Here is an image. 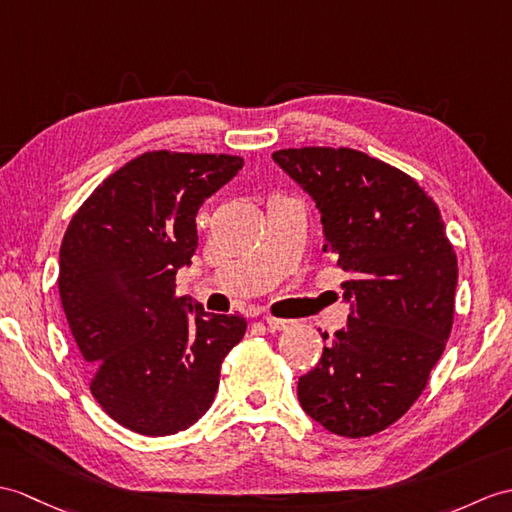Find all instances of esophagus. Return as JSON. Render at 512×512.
<instances>
[{
  "label": "esophagus",
  "instance_id": "1",
  "mask_svg": "<svg viewBox=\"0 0 512 512\" xmlns=\"http://www.w3.org/2000/svg\"><path fill=\"white\" fill-rule=\"evenodd\" d=\"M266 325H268L272 331H283V329L290 327V320H281V318L266 316Z\"/></svg>",
  "mask_w": 512,
  "mask_h": 512
}]
</instances>
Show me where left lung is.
Wrapping results in <instances>:
<instances>
[{"mask_svg":"<svg viewBox=\"0 0 512 512\" xmlns=\"http://www.w3.org/2000/svg\"><path fill=\"white\" fill-rule=\"evenodd\" d=\"M272 159L316 202L323 251L349 275L347 327L299 377L301 408L338 436H373L410 410L445 351L454 246L436 202L384 161L320 146L277 150Z\"/></svg>","mask_w":512,"mask_h":512,"instance_id":"obj_1","label":"left lung"}]
</instances>
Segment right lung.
Listing matches in <instances>:
<instances>
[{"label":"right lung","instance_id":"obj_1","mask_svg":"<svg viewBox=\"0 0 512 512\" xmlns=\"http://www.w3.org/2000/svg\"><path fill=\"white\" fill-rule=\"evenodd\" d=\"M242 165L231 154L144 152L104 178L65 231L58 292L91 395L137 434L194 425L244 338L242 316L209 314L174 283L196 253L200 205Z\"/></svg>","mask_w":512,"mask_h":512}]
</instances>
